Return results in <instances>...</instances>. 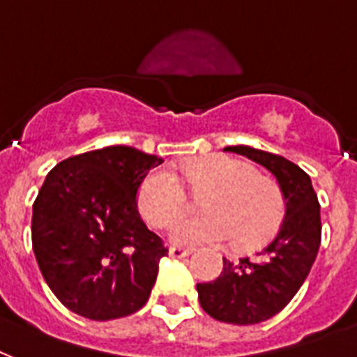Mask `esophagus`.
Segmentation results:
<instances>
[{
    "label": "esophagus",
    "instance_id": "obj_1",
    "mask_svg": "<svg viewBox=\"0 0 357 357\" xmlns=\"http://www.w3.org/2000/svg\"><path fill=\"white\" fill-rule=\"evenodd\" d=\"M192 250L190 248H181V246H169V256L171 258H186L190 256Z\"/></svg>",
    "mask_w": 357,
    "mask_h": 357
}]
</instances>
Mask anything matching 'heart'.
<instances>
[{"label": "heart", "instance_id": "b5f03b06", "mask_svg": "<svg viewBox=\"0 0 357 357\" xmlns=\"http://www.w3.org/2000/svg\"><path fill=\"white\" fill-rule=\"evenodd\" d=\"M182 171L190 184H208L213 190L203 201V211L208 213L184 216L173 224L169 237L176 245H211L235 235L239 245L258 246L280 226L282 192L248 163L208 156L188 162ZM137 207L150 226L165 227L186 208V190L171 169H154L139 184Z\"/></svg>", "mask_w": 357, "mask_h": 357}]
</instances>
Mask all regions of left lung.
<instances>
[{
  "mask_svg": "<svg viewBox=\"0 0 357 357\" xmlns=\"http://www.w3.org/2000/svg\"><path fill=\"white\" fill-rule=\"evenodd\" d=\"M224 150L269 169L286 201L282 224L258 258L239 261L224 258L222 273L213 282L195 286L201 307L208 316L248 326L280 312L305 282L320 248V203L310 176L290 160L245 144Z\"/></svg>",
  "mask_w": 357,
  "mask_h": 357,
  "instance_id": "8db88e82",
  "label": "left lung"
}]
</instances>
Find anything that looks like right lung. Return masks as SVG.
I'll return each instance as SVG.
<instances>
[{"instance_id": "add662e5", "label": "right lung", "mask_w": 357, "mask_h": 357, "mask_svg": "<svg viewBox=\"0 0 357 357\" xmlns=\"http://www.w3.org/2000/svg\"><path fill=\"white\" fill-rule=\"evenodd\" d=\"M162 158L105 146L60 162L33 203L31 245L67 309L114 320L143 309L167 248L137 211V190Z\"/></svg>"}]
</instances>
